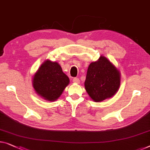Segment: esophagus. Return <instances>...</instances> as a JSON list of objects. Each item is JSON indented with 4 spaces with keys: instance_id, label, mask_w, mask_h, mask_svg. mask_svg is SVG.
<instances>
[{
    "instance_id": "1",
    "label": "esophagus",
    "mask_w": 150,
    "mask_h": 150,
    "mask_svg": "<svg viewBox=\"0 0 150 150\" xmlns=\"http://www.w3.org/2000/svg\"><path fill=\"white\" fill-rule=\"evenodd\" d=\"M72 81H73V82H74V83L79 84L80 82V80H79V79H78V78H74V79H72Z\"/></svg>"
}]
</instances>
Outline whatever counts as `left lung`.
Returning a JSON list of instances; mask_svg holds the SVG:
<instances>
[{"label":"left lung","instance_id":"obj_1","mask_svg":"<svg viewBox=\"0 0 150 150\" xmlns=\"http://www.w3.org/2000/svg\"><path fill=\"white\" fill-rule=\"evenodd\" d=\"M120 84L119 71L105 57L88 66L84 82L85 89L93 101L99 102L115 95Z\"/></svg>","mask_w":150,"mask_h":150}]
</instances>
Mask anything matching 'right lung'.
<instances>
[{
  "instance_id": "add662e5",
  "label": "right lung",
  "mask_w": 150,
  "mask_h": 150,
  "mask_svg": "<svg viewBox=\"0 0 150 150\" xmlns=\"http://www.w3.org/2000/svg\"><path fill=\"white\" fill-rule=\"evenodd\" d=\"M32 82L36 92L45 100L52 101L59 98L70 80L58 63L47 60L34 74Z\"/></svg>"
}]
</instances>
